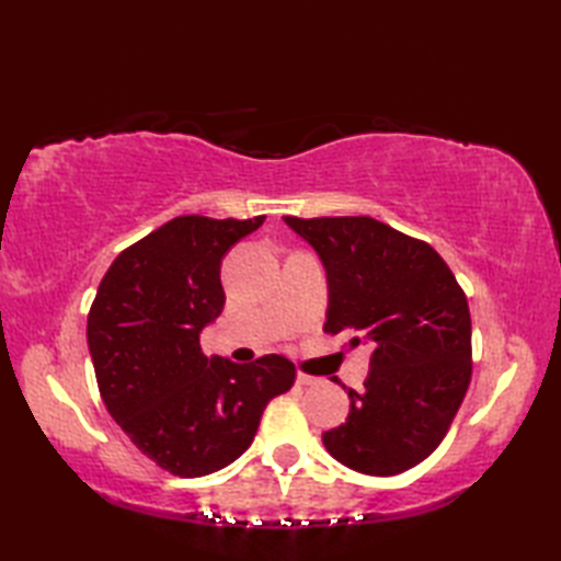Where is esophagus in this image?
I'll use <instances>...</instances> for the list:
<instances>
[{
	"label": "esophagus",
	"mask_w": 561,
	"mask_h": 561,
	"mask_svg": "<svg viewBox=\"0 0 561 561\" xmlns=\"http://www.w3.org/2000/svg\"><path fill=\"white\" fill-rule=\"evenodd\" d=\"M296 383H299V386H318L320 380L313 378V376H308V374H299V376H296Z\"/></svg>",
	"instance_id": "obj_1"
}]
</instances>
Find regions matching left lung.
Listing matches in <instances>:
<instances>
[{"mask_svg": "<svg viewBox=\"0 0 561 561\" xmlns=\"http://www.w3.org/2000/svg\"><path fill=\"white\" fill-rule=\"evenodd\" d=\"M323 262L325 332L371 347L364 388L323 446L347 468L390 478L446 436L472 376L470 308L436 250L371 217H284Z\"/></svg>", "mask_w": 561, "mask_h": 561, "instance_id": "obj_1", "label": "left lung"}]
</instances>
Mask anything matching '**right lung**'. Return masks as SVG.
<instances>
[{
  "instance_id": "obj_1",
  "label": "right lung",
  "mask_w": 561,
  "mask_h": 561,
  "mask_svg": "<svg viewBox=\"0 0 561 561\" xmlns=\"http://www.w3.org/2000/svg\"><path fill=\"white\" fill-rule=\"evenodd\" d=\"M265 217H175L115 257L93 299L87 340L105 410L178 478H202L253 444L260 416L294 383V364L207 359L199 332L219 318L221 260Z\"/></svg>"
}]
</instances>
